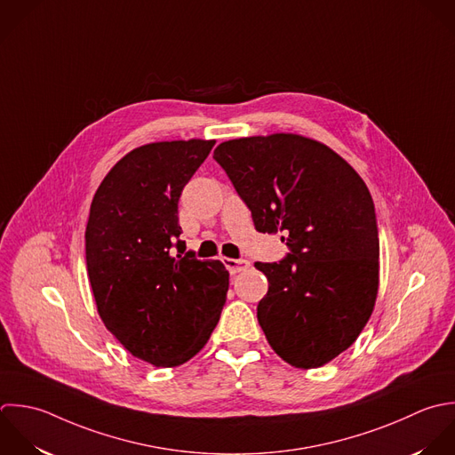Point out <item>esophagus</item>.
Wrapping results in <instances>:
<instances>
[{"label": "esophagus", "instance_id": "34e87169", "mask_svg": "<svg viewBox=\"0 0 455 455\" xmlns=\"http://www.w3.org/2000/svg\"><path fill=\"white\" fill-rule=\"evenodd\" d=\"M221 260H223L225 267L230 271V275L241 273V271H244V269L250 266V262L244 260V259H228V257H223Z\"/></svg>", "mask_w": 455, "mask_h": 455}]
</instances>
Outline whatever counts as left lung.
<instances>
[{
	"label": "left lung",
	"instance_id": "obj_1",
	"mask_svg": "<svg viewBox=\"0 0 455 455\" xmlns=\"http://www.w3.org/2000/svg\"><path fill=\"white\" fill-rule=\"evenodd\" d=\"M216 163L251 211L259 232H282L280 262H257L269 289L257 307L275 353L321 367L365 328L379 285L374 202L362 177L330 147L271 134L223 141Z\"/></svg>",
	"mask_w": 455,
	"mask_h": 455
}]
</instances>
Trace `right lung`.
Returning <instances> with one entry per match:
<instances>
[{"label":"right lung","mask_w":455,"mask_h":455,"mask_svg":"<svg viewBox=\"0 0 455 455\" xmlns=\"http://www.w3.org/2000/svg\"><path fill=\"white\" fill-rule=\"evenodd\" d=\"M214 140L131 150L104 177L84 232L86 271L104 326L156 367L191 360L220 321L228 271L180 241L179 198Z\"/></svg>","instance_id":"1"}]
</instances>
